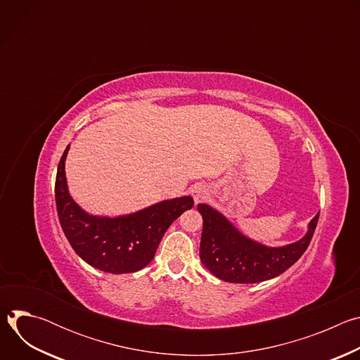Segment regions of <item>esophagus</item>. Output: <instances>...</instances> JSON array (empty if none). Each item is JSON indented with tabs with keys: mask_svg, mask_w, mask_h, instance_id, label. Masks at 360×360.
Wrapping results in <instances>:
<instances>
[{
	"mask_svg": "<svg viewBox=\"0 0 360 360\" xmlns=\"http://www.w3.org/2000/svg\"><path fill=\"white\" fill-rule=\"evenodd\" d=\"M191 193H192V196H193V200L198 203V202H200V200H203L205 198H207L208 189L205 188L203 185H196V186L192 188Z\"/></svg>",
	"mask_w": 360,
	"mask_h": 360,
	"instance_id": "obj_1",
	"label": "esophagus"
}]
</instances>
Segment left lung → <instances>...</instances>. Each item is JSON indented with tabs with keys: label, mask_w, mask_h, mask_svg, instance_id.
<instances>
[{
	"label": "left lung",
	"mask_w": 360,
	"mask_h": 360,
	"mask_svg": "<svg viewBox=\"0 0 360 360\" xmlns=\"http://www.w3.org/2000/svg\"><path fill=\"white\" fill-rule=\"evenodd\" d=\"M198 211L203 218L200 262L217 278L232 283L264 282L283 274L309 246L319 219L318 214L300 240L282 248H268L239 233L208 205L199 203Z\"/></svg>",
	"instance_id": "1"
}]
</instances>
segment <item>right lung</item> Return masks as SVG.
I'll return each mask as SVG.
<instances>
[{
    "label": "right lung",
    "mask_w": 360,
    "mask_h": 360,
    "mask_svg": "<svg viewBox=\"0 0 360 360\" xmlns=\"http://www.w3.org/2000/svg\"><path fill=\"white\" fill-rule=\"evenodd\" d=\"M58 164L56 203L61 228L72 249L91 266L110 274H131L146 266L171 224L193 207L191 196L164 200L139 212L120 218L85 214L67 189L64 162Z\"/></svg>",
    "instance_id": "obj_1"
}]
</instances>
